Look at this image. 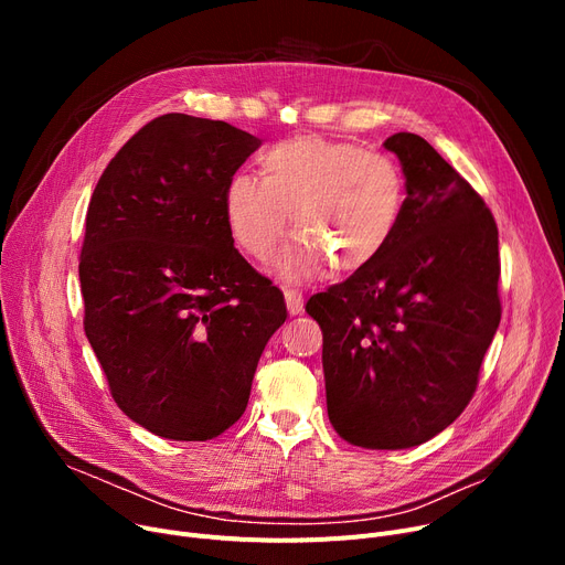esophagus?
<instances>
[{
    "label": "esophagus",
    "instance_id": "1",
    "mask_svg": "<svg viewBox=\"0 0 565 565\" xmlns=\"http://www.w3.org/2000/svg\"><path fill=\"white\" fill-rule=\"evenodd\" d=\"M284 298H286V309L290 316H298L305 311V295L295 288H284Z\"/></svg>",
    "mask_w": 565,
    "mask_h": 565
}]
</instances>
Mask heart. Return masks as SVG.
<instances>
[{
    "label": "heart",
    "instance_id": "b5f03b06",
    "mask_svg": "<svg viewBox=\"0 0 565 565\" xmlns=\"http://www.w3.org/2000/svg\"><path fill=\"white\" fill-rule=\"evenodd\" d=\"M258 162L263 181L243 171L228 178L224 220L237 247L267 260L292 217L298 237L275 260L279 277L307 279L324 263L358 273L392 243L407 196L394 158L307 135L270 146Z\"/></svg>",
    "mask_w": 565,
    "mask_h": 565
}]
</instances>
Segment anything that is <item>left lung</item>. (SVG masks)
Instances as JSON below:
<instances>
[{"label": "left lung", "instance_id": "obj_1", "mask_svg": "<svg viewBox=\"0 0 565 565\" xmlns=\"http://www.w3.org/2000/svg\"><path fill=\"white\" fill-rule=\"evenodd\" d=\"M405 173L401 224L373 263L307 302L322 330L334 430L354 447L409 449L477 392L501 320L499 233L486 201L419 135L382 143Z\"/></svg>", "mask_w": 565, "mask_h": 565}]
</instances>
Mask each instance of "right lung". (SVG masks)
Segmentation results:
<instances>
[{
    "label": "right lung",
    "mask_w": 565,
    "mask_h": 565,
    "mask_svg": "<svg viewBox=\"0 0 565 565\" xmlns=\"http://www.w3.org/2000/svg\"><path fill=\"white\" fill-rule=\"evenodd\" d=\"M263 141L164 114L94 190L79 256L84 332L116 405L164 439L205 441L249 401L284 295L233 247L224 188Z\"/></svg>",
    "instance_id": "obj_1"
}]
</instances>
